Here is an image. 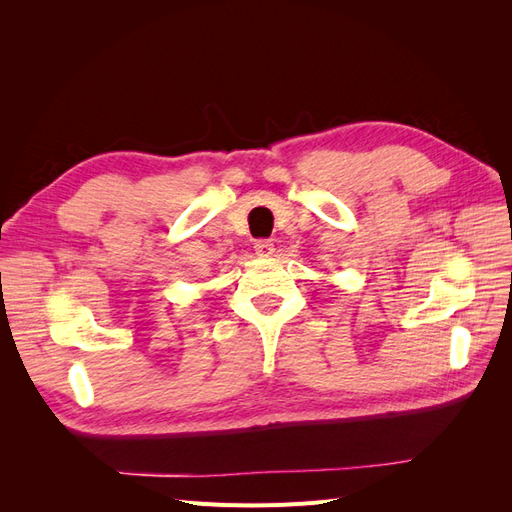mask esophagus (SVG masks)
<instances>
[{
    "label": "esophagus",
    "instance_id": "1",
    "mask_svg": "<svg viewBox=\"0 0 512 512\" xmlns=\"http://www.w3.org/2000/svg\"><path fill=\"white\" fill-rule=\"evenodd\" d=\"M254 250H256V254L260 256V258H269L271 254H273V243L269 241V239H260V241H256L254 243Z\"/></svg>",
    "mask_w": 512,
    "mask_h": 512
}]
</instances>
